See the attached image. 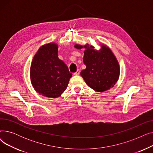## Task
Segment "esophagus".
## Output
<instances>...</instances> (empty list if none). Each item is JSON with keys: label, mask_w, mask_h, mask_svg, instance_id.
Listing matches in <instances>:
<instances>
[{"label": "esophagus", "mask_w": 153, "mask_h": 153, "mask_svg": "<svg viewBox=\"0 0 153 153\" xmlns=\"http://www.w3.org/2000/svg\"><path fill=\"white\" fill-rule=\"evenodd\" d=\"M79 74H80V71L79 69H77V71L74 73V76H78V75H79Z\"/></svg>", "instance_id": "esophagus-1"}]
</instances>
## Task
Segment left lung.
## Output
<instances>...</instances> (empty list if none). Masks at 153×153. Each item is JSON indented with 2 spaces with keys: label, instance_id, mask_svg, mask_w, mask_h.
Here are the masks:
<instances>
[{
  "label": "left lung",
  "instance_id": "obj_1",
  "mask_svg": "<svg viewBox=\"0 0 153 153\" xmlns=\"http://www.w3.org/2000/svg\"><path fill=\"white\" fill-rule=\"evenodd\" d=\"M77 49L84 48L83 61L86 68L81 72L87 85L97 92H103L113 87L120 76L118 62L110 48L102 45L99 50L89 44L75 45Z\"/></svg>",
  "mask_w": 153,
  "mask_h": 153
}]
</instances>
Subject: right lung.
Wrapping results in <instances>:
<instances>
[{
    "label": "right lung",
    "instance_id": "1",
    "mask_svg": "<svg viewBox=\"0 0 153 153\" xmlns=\"http://www.w3.org/2000/svg\"><path fill=\"white\" fill-rule=\"evenodd\" d=\"M58 45H43L34 56L30 80L37 93L46 97H58L65 91L72 77L66 64L58 56Z\"/></svg>",
    "mask_w": 153,
    "mask_h": 153
}]
</instances>
